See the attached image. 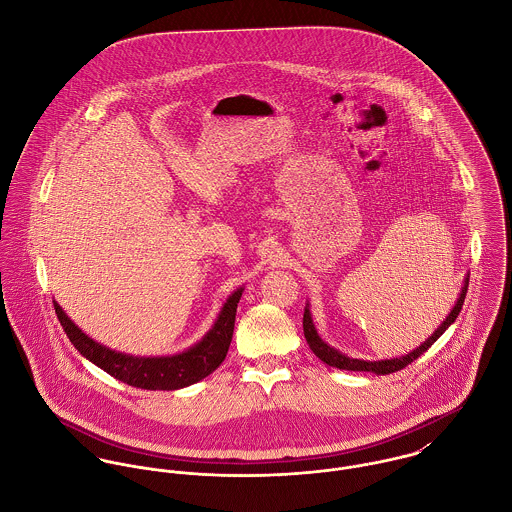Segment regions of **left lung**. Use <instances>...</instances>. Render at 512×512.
Segmentation results:
<instances>
[{
	"mask_svg": "<svg viewBox=\"0 0 512 512\" xmlns=\"http://www.w3.org/2000/svg\"><path fill=\"white\" fill-rule=\"evenodd\" d=\"M467 286H469V276H465L463 288H461V293H459V297H457L455 305L451 307V311L447 313L445 321L439 325L438 329H436V331H434V333H432V335H430V337H428L420 347H416L412 353L402 355V357H396V359H384V361H363V359L347 357V355H343L341 351L333 349L331 345H327V343L319 337V333H317V329H315V325H313V319H311L309 303L305 305V311H303V335H305V341H307L309 349L313 351V355H315L317 359H321L325 365L335 366V368H341V370H355V372L365 370V372H374V374H390V372L402 370L404 366L414 363L420 355H424V353H426V351H428V349L438 341L439 337L445 333V329H447V327L457 319V315H459V311H461V307H463V301H465Z\"/></svg>",
	"mask_w": 512,
	"mask_h": 512,
	"instance_id": "obj_1",
	"label": "left lung"
}]
</instances>
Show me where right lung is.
Segmentation results:
<instances>
[{
    "mask_svg": "<svg viewBox=\"0 0 512 512\" xmlns=\"http://www.w3.org/2000/svg\"><path fill=\"white\" fill-rule=\"evenodd\" d=\"M242 292L244 288H238L236 292L228 295V299L220 307L219 317L215 319L213 327L205 333V337L199 343H195L183 353L167 357H134L100 345L98 341L82 333L78 325H74L73 319L63 311V307L57 301L53 303L57 317L67 337L71 339L74 349H78V353L92 365L136 388L179 390L213 374L224 361L232 341L236 305L242 297Z\"/></svg>",
    "mask_w": 512,
    "mask_h": 512,
    "instance_id": "1",
    "label": "right lung"
}]
</instances>
